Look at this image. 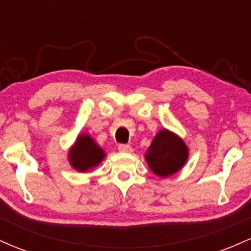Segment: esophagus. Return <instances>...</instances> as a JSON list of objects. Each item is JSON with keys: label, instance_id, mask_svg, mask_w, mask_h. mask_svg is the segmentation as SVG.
<instances>
[{"label": "esophagus", "instance_id": "1", "mask_svg": "<svg viewBox=\"0 0 251 251\" xmlns=\"http://www.w3.org/2000/svg\"><path fill=\"white\" fill-rule=\"evenodd\" d=\"M118 150H119L120 152H131L132 151L131 146H129L128 144H120V145L118 146Z\"/></svg>", "mask_w": 251, "mask_h": 251}]
</instances>
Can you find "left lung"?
I'll return each instance as SVG.
<instances>
[{
  "instance_id": "left-lung-1",
  "label": "left lung",
  "mask_w": 251,
  "mask_h": 251,
  "mask_svg": "<svg viewBox=\"0 0 251 251\" xmlns=\"http://www.w3.org/2000/svg\"><path fill=\"white\" fill-rule=\"evenodd\" d=\"M188 157V146L169 129L158 132L145 154L149 168L159 177H169L179 171Z\"/></svg>"
}]
</instances>
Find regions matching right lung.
Listing matches in <instances>:
<instances>
[{
  "instance_id": "obj_1",
  "label": "right lung",
  "mask_w": 251,
  "mask_h": 251,
  "mask_svg": "<svg viewBox=\"0 0 251 251\" xmlns=\"http://www.w3.org/2000/svg\"><path fill=\"white\" fill-rule=\"evenodd\" d=\"M103 150L88 134H79L68 153L71 165L80 172H86L99 165L105 158Z\"/></svg>"
}]
</instances>
